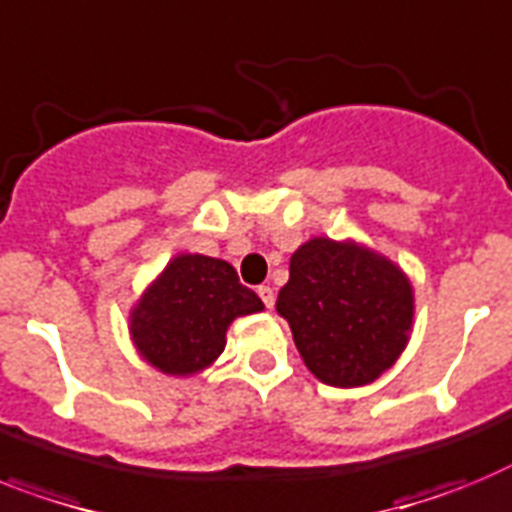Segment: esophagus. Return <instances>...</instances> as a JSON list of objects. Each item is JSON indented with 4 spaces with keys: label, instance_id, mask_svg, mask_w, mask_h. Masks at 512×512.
Here are the masks:
<instances>
[{
    "label": "esophagus",
    "instance_id": "34e87169",
    "mask_svg": "<svg viewBox=\"0 0 512 512\" xmlns=\"http://www.w3.org/2000/svg\"><path fill=\"white\" fill-rule=\"evenodd\" d=\"M257 293H260V299H262V304L268 306V309H273V304H275V291L270 286H260L257 288Z\"/></svg>",
    "mask_w": 512,
    "mask_h": 512
}]
</instances>
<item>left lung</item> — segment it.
<instances>
[{
  "label": "left lung",
  "instance_id": "8db88e82",
  "mask_svg": "<svg viewBox=\"0 0 512 512\" xmlns=\"http://www.w3.org/2000/svg\"><path fill=\"white\" fill-rule=\"evenodd\" d=\"M275 309L319 381L371 384L394 366L410 340L412 286L407 275L353 242L317 237L291 257V278Z\"/></svg>",
  "mask_w": 512,
  "mask_h": 512
}]
</instances>
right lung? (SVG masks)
<instances>
[{
  "mask_svg": "<svg viewBox=\"0 0 512 512\" xmlns=\"http://www.w3.org/2000/svg\"><path fill=\"white\" fill-rule=\"evenodd\" d=\"M252 311H262V301L229 262L180 255L133 309L131 335L151 366L190 376L219 358L231 319Z\"/></svg>",
  "mask_w": 512,
  "mask_h": 512,
  "instance_id": "obj_1",
  "label": "right lung"
}]
</instances>
